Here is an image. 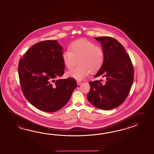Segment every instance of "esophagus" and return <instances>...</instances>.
<instances>
[{
    "label": "esophagus",
    "instance_id": "1",
    "mask_svg": "<svg viewBox=\"0 0 154 154\" xmlns=\"http://www.w3.org/2000/svg\"><path fill=\"white\" fill-rule=\"evenodd\" d=\"M77 85H81V83H82V82L81 81H77Z\"/></svg>",
    "mask_w": 154,
    "mask_h": 154
}]
</instances>
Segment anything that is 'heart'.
Masks as SVG:
<instances>
[{"label":"heart","mask_w":154,"mask_h":154,"mask_svg":"<svg viewBox=\"0 0 154 154\" xmlns=\"http://www.w3.org/2000/svg\"><path fill=\"white\" fill-rule=\"evenodd\" d=\"M69 49L63 53V61L69 70L79 62V64L68 73L75 79H84L90 72H97L103 66L104 51L100 46L92 42L85 39L77 40L73 42Z\"/></svg>","instance_id":"heart-1"}]
</instances>
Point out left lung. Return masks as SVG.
Listing matches in <instances>:
<instances>
[{
  "mask_svg": "<svg viewBox=\"0 0 154 154\" xmlns=\"http://www.w3.org/2000/svg\"><path fill=\"white\" fill-rule=\"evenodd\" d=\"M101 42L104 51L103 66L95 77L106 79L90 81L88 100L97 108L111 110L122 104L129 94L134 79V68L123 46L109 36L95 38Z\"/></svg>",
  "mask_w": 154,
  "mask_h": 154,
  "instance_id": "1",
  "label": "left lung"
}]
</instances>
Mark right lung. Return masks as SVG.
Segmentation results:
<instances>
[{
	"label": "right lung",
	"instance_id": "1",
	"mask_svg": "<svg viewBox=\"0 0 154 154\" xmlns=\"http://www.w3.org/2000/svg\"><path fill=\"white\" fill-rule=\"evenodd\" d=\"M63 48L57 40L38 42L18 63L21 88L26 99L46 112L62 108L77 86L73 78L58 79L64 73Z\"/></svg>",
	"mask_w": 154,
	"mask_h": 154
}]
</instances>
